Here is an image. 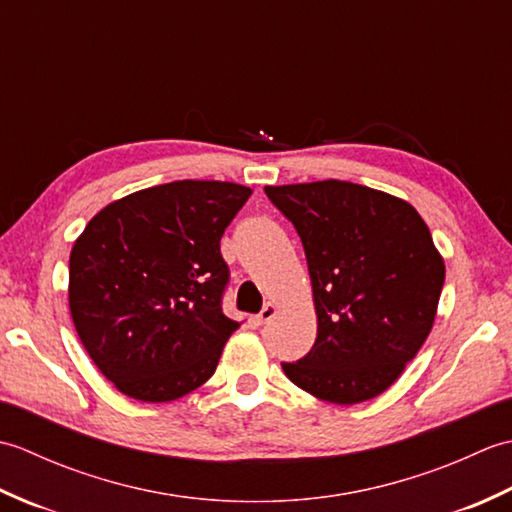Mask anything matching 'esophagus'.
<instances>
[{
    "instance_id": "esophagus-1",
    "label": "esophagus",
    "mask_w": 512,
    "mask_h": 512,
    "mask_svg": "<svg viewBox=\"0 0 512 512\" xmlns=\"http://www.w3.org/2000/svg\"><path fill=\"white\" fill-rule=\"evenodd\" d=\"M275 314H277V306H275V303H266V306L262 308V312L257 314V321H259V323H268V321L275 319Z\"/></svg>"
}]
</instances>
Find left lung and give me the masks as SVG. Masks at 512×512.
I'll list each match as a JSON object with an SVG mask.
<instances>
[{
    "label": "left lung",
    "mask_w": 512,
    "mask_h": 512,
    "mask_svg": "<svg viewBox=\"0 0 512 512\" xmlns=\"http://www.w3.org/2000/svg\"><path fill=\"white\" fill-rule=\"evenodd\" d=\"M301 237L317 341L281 363L308 394L356 405L394 383L433 328L444 262L418 211L363 184L323 180L266 187Z\"/></svg>",
    "instance_id": "1"
}]
</instances>
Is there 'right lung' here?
<instances>
[{"instance_id": "obj_1", "label": "right lung", "mask_w": 512, "mask_h": 512, "mask_svg": "<svg viewBox=\"0 0 512 512\" xmlns=\"http://www.w3.org/2000/svg\"><path fill=\"white\" fill-rule=\"evenodd\" d=\"M248 195L233 182L160 184L107 204L74 242V328L125 396L169 402L213 376L239 328L222 312L220 239Z\"/></svg>"}]
</instances>
